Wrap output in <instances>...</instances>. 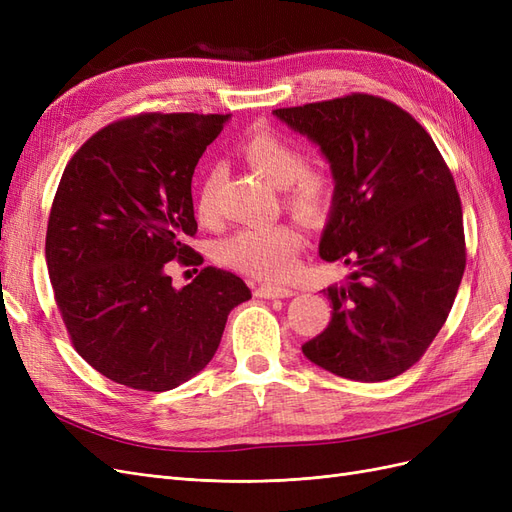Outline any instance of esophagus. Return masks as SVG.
Instances as JSON below:
<instances>
[{
  "mask_svg": "<svg viewBox=\"0 0 512 512\" xmlns=\"http://www.w3.org/2000/svg\"><path fill=\"white\" fill-rule=\"evenodd\" d=\"M256 294L260 299H288L294 294L288 286H273V284H262L256 288Z\"/></svg>",
  "mask_w": 512,
  "mask_h": 512,
  "instance_id": "1",
  "label": "esophagus"
}]
</instances>
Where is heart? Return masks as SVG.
<instances>
[{
    "label": "heart",
    "mask_w": 512,
    "mask_h": 512,
    "mask_svg": "<svg viewBox=\"0 0 512 512\" xmlns=\"http://www.w3.org/2000/svg\"><path fill=\"white\" fill-rule=\"evenodd\" d=\"M241 156L275 188H286V205L301 220H318L329 209L333 181L320 170L305 168V153L284 134L271 128H256L239 143ZM220 188V170L211 166L198 181L194 207L200 220L215 213ZM303 235L288 222L245 226L220 245V256L230 267L260 277L286 280L299 265Z\"/></svg>",
    "instance_id": "1"
}]
</instances>
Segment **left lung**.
<instances>
[{"label": "left lung", "instance_id": "left-lung-1", "mask_svg": "<svg viewBox=\"0 0 512 512\" xmlns=\"http://www.w3.org/2000/svg\"><path fill=\"white\" fill-rule=\"evenodd\" d=\"M273 115L331 164L335 192L320 258L352 267L342 286L322 290L331 322L303 354L348 380L404 374L442 329L466 269L451 170L421 123L378 96L350 94Z\"/></svg>", "mask_w": 512, "mask_h": 512}]
</instances>
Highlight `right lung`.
<instances>
[{
	"label": "right lung",
	"mask_w": 512,
	"mask_h": 512,
	"mask_svg": "<svg viewBox=\"0 0 512 512\" xmlns=\"http://www.w3.org/2000/svg\"><path fill=\"white\" fill-rule=\"evenodd\" d=\"M230 115L145 113L108 123L61 175L46 267L74 350L117 384L162 393L213 359L239 275L205 267L175 288L170 260L196 265L192 175Z\"/></svg>",
	"instance_id": "add662e5"
}]
</instances>
